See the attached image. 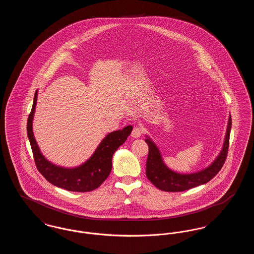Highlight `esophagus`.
I'll return each mask as SVG.
<instances>
[{
    "label": "esophagus",
    "mask_w": 254,
    "mask_h": 254,
    "mask_svg": "<svg viewBox=\"0 0 254 254\" xmlns=\"http://www.w3.org/2000/svg\"><path fill=\"white\" fill-rule=\"evenodd\" d=\"M143 130H144L143 127L140 125H138V126L134 127L132 132H131V136H132L133 138H139L143 134Z\"/></svg>",
    "instance_id": "obj_1"
}]
</instances>
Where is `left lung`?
<instances>
[{"label":"left lung","mask_w":254,"mask_h":254,"mask_svg":"<svg viewBox=\"0 0 254 254\" xmlns=\"http://www.w3.org/2000/svg\"><path fill=\"white\" fill-rule=\"evenodd\" d=\"M230 129L231 117L230 116L225 142L218 157L205 169L190 174H181L169 169L163 162L159 148L149 137H146L145 143L148 145V155L146 160L145 175L147 179L159 190L168 192L188 190L210 181L222 169L228 156Z\"/></svg>","instance_id":"8db88e82"}]
</instances>
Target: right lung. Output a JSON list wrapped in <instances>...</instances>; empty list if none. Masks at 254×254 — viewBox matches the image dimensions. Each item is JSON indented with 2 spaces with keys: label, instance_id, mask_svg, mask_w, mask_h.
<instances>
[{
  "label": "right lung",
  "instance_id": "add662e5",
  "mask_svg": "<svg viewBox=\"0 0 254 254\" xmlns=\"http://www.w3.org/2000/svg\"><path fill=\"white\" fill-rule=\"evenodd\" d=\"M37 104V91L33 106L27 120V136L30 142L33 157L39 172L50 184L68 191L87 192L96 190L109 177L112 168V156L117 148L123 145L132 130L131 126L108 134L95 152L83 165L66 169L49 162L41 153L32 130V120Z\"/></svg>",
  "mask_w": 254,
  "mask_h": 254
}]
</instances>
